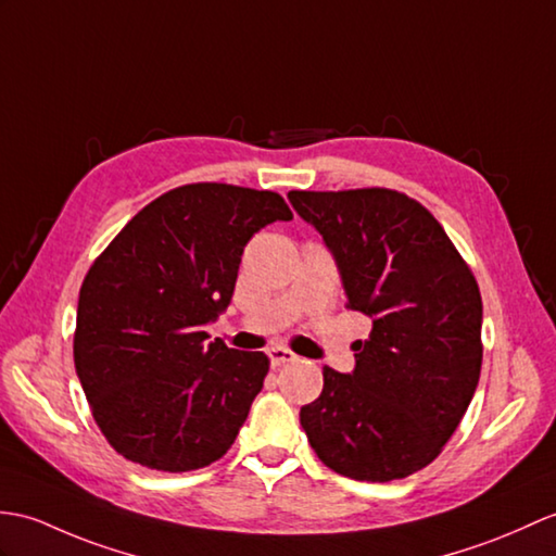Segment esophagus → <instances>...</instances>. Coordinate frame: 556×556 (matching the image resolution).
Masks as SVG:
<instances>
[{
    "label": "esophagus",
    "mask_w": 556,
    "mask_h": 556,
    "mask_svg": "<svg viewBox=\"0 0 556 556\" xmlns=\"http://www.w3.org/2000/svg\"><path fill=\"white\" fill-rule=\"evenodd\" d=\"M267 357H269V365H273V367H281V365H287V363H293L295 353H291L289 348L275 345V348H269V351H267Z\"/></svg>",
    "instance_id": "esophagus-1"
}]
</instances>
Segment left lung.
I'll return each mask as SVG.
<instances>
[{"label":"left lung","mask_w":556,"mask_h":556,"mask_svg":"<svg viewBox=\"0 0 556 556\" xmlns=\"http://www.w3.org/2000/svg\"><path fill=\"white\" fill-rule=\"evenodd\" d=\"M337 261L348 307L371 319L355 369L331 367L301 426L317 457L386 483L441 455L481 377L483 303L441 223L393 189L289 191Z\"/></svg>","instance_id":"1"}]
</instances>
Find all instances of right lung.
I'll list each match as a JSON object with an SVG mask.
<instances>
[{"label": "right lung", "instance_id": "1", "mask_svg": "<svg viewBox=\"0 0 556 556\" xmlns=\"http://www.w3.org/2000/svg\"><path fill=\"white\" fill-rule=\"evenodd\" d=\"M293 213L275 191L199 182L141 208L83 281L73 357L101 433L141 467H208L235 443L269 359L208 341L243 247Z\"/></svg>", "mask_w": 556, "mask_h": 556}]
</instances>
